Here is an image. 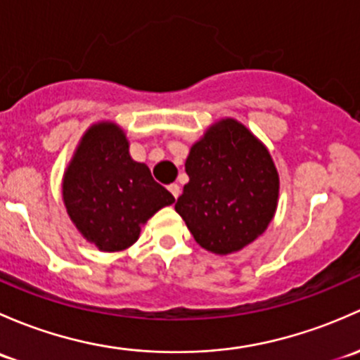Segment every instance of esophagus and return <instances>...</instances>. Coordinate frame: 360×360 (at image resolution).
Here are the masks:
<instances>
[{"label":"esophagus","instance_id":"esophagus-1","mask_svg":"<svg viewBox=\"0 0 360 360\" xmlns=\"http://www.w3.org/2000/svg\"><path fill=\"white\" fill-rule=\"evenodd\" d=\"M168 191L172 192L173 198L179 199V195H180V185H179V184H169V185H168Z\"/></svg>","mask_w":360,"mask_h":360}]
</instances>
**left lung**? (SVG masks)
I'll use <instances>...</instances> for the list:
<instances>
[{
	"mask_svg": "<svg viewBox=\"0 0 360 360\" xmlns=\"http://www.w3.org/2000/svg\"><path fill=\"white\" fill-rule=\"evenodd\" d=\"M176 213L202 248L227 255L263 234L276 213L279 175L269 150L234 120L211 126L185 161Z\"/></svg>",
	"mask_w": 360,
	"mask_h": 360,
	"instance_id": "1",
	"label": "left lung"
}]
</instances>
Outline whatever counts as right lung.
Returning <instances> with one entry per match:
<instances>
[{
	"instance_id": "right-lung-1",
	"label": "right lung",
	"mask_w": 360,
	"mask_h": 360,
	"mask_svg": "<svg viewBox=\"0 0 360 360\" xmlns=\"http://www.w3.org/2000/svg\"><path fill=\"white\" fill-rule=\"evenodd\" d=\"M65 207L77 231L102 251L131 246L146 224L175 198L129 158L128 140L114 123L91 126L64 176Z\"/></svg>"
}]
</instances>
